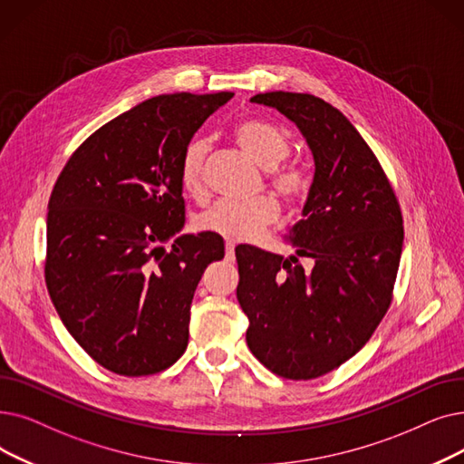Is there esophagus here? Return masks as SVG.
I'll return each instance as SVG.
<instances>
[{"label":"esophagus","instance_id":"34e87169","mask_svg":"<svg viewBox=\"0 0 464 464\" xmlns=\"http://www.w3.org/2000/svg\"><path fill=\"white\" fill-rule=\"evenodd\" d=\"M226 259L227 261L235 259V245L233 243H226Z\"/></svg>","mask_w":464,"mask_h":464}]
</instances>
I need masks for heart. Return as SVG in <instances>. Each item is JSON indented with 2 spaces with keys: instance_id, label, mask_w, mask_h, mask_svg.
<instances>
[{
  "instance_id": "obj_1",
  "label": "heart",
  "mask_w": 464,
  "mask_h": 464,
  "mask_svg": "<svg viewBox=\"0 0 464 464\" xmlns=\"http://www.w3.org/2000/svg\"><path fill=\"white\" fill-rule=\"evenodd\" d=\"M237 144L243 148L256 163L269 170L271 189L285 200L286 205H295L309 189L307 174L297 167L278 165L290 153V140L280 129L264 123V121L246 119L237 123ZM208 153V142L205 138H193L182 151L178 167V178L182 189L191 197H200L205 191V160ZM278 216L276 200L269 195H261L250 203H229L219 200L208 210L195 218L198 231L212 233L233 243H246L257 238L264 229L273 224Z\"/></svg>"
}]
</instances>
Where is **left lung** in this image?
Instances as JSON below:
<instances>
[{
	"instance_id": "left-lung-1",
	"label": "left lung",
	"mask_w": 464,
	"mask_h": 464,
	"mask_svg": "<svg viewBox=\"0 0 464 464\" xmlns=\"http://www.w3.org/2000/svg\"><path fill=\"white\" fill-rule=\"evenodd\" d=\"M307 140L314 178L282 257L237 246V299L250 320L246 343L273 373L307 381L354 356L385 316L404 227L387 174L351 121L322 98L256 94ZM310 261L311 268L298 264Z\"/></svg>"
}]
</instances>
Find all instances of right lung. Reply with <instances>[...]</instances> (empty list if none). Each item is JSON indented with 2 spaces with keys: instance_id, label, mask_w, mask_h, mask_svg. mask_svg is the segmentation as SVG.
I'll list each match as a JSON object with an SVG mask.
<instances>
[{
  "instance_id": "add662e5",
  "label": "right lung",
  "mask_w": 464,
  "mask_h": 464,
  "mask_svg": "<svg viewBox=\"0 0 464 464\" xmlns=\"http://www.w3.org/2000/svg\"><path fill=\"white\" fill-rule=\"evenodd\" d=\"M233 92L160 94L79 146L49 198L45 282L66 330L106 370L170 368L189 339L200 276L224 238L179 235L178 167L193 134Z\"/></svg>"
}]
</instances>
